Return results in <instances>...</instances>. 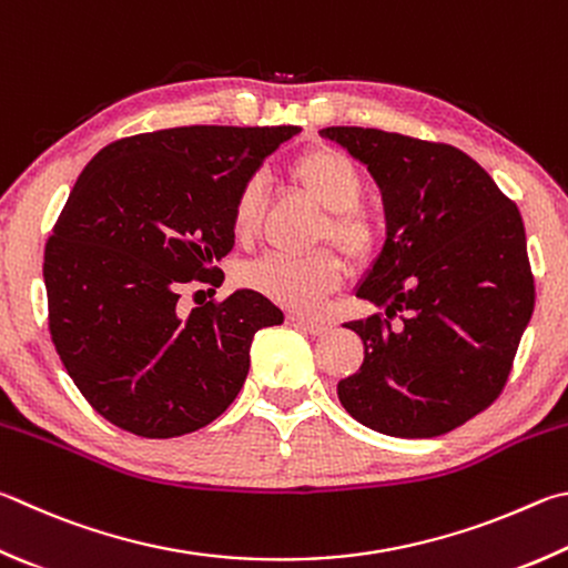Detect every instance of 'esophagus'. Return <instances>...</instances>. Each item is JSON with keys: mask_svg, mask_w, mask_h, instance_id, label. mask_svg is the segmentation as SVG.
<instances>
[{"mask_svg": "<svg viewBox=\"0 0 568 568\" xmlns=\"http://www.w3.org/2000/svg\"><path fill=\"white\" fill-rule=\"evenodd\" d=\"M287 323H291L297 329H303V333H311V335H323L329 329V325L323 323V320H311V317H303V315H287Z\"/></svg>", "mask_w": 568, "mask_h": 568, "instance_id": "34e87169", "label": "esophagus"}]
</instances>
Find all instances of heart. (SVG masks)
Wrapping results in <instances>:
<instances>
[{"mask_svg": "<svg viewBox=\"0 0 568 568\" xmlns=\"http://www.w3.org/2000/svg\"><path fill=\"white\" fill-rule=\"evenodd\" d=\"M293 179L305 193L327 211L323 235L343 248L355 261L375 253L379 231L375 221L359 209L365 181L363 173L343 151L313 149L293 163ZM263 183L248 179L233 203L231 225L239 239H248L261 213ZM243 283L271 297L273 303L295 313H313L320 301L343 281V261L333 251H315L307 255L265 253L243 267Z\"/></svg>", "mask_w": 568, "mask_h": 568, "instance_id": "1", "label": "heart"}]
</instances>
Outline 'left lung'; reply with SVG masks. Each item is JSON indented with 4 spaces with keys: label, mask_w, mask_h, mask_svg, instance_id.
<instances>
[{
    "label": "left lung",
    "mask_w": 568,
    "mask_h": 568,
    "mask_svg": "<svg viewBox=\"0 0 568 568\" xmlns=\"http://www.w3.org/2000/svg\"><path fill=\"white\" fill-rule=\"evenodd\" d=\"M320 136L365 163L387 219L383 251L355 291L385 315L345 325L365 359L337 397L383 435H445L499 397L534 313L519 209L447 143L359 126Z\"/></svg>",
    "instance_id": "left-lung-1"
}]
</instances>
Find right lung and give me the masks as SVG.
Masks as SVG:
<instances>
[{
    "instance_id": "1",
    "label": "right lung",
    "mask_w": 568,
    "mask_h": 568,
    "mask_svg": "<svg viewBox=\"0 0 568 568\" xmlns=\"http://www.w3.org/2000/svg\"><path fill=\"white\" fill-rule=\"evenodd\" d=\"M301 126H179L119 139L81 171L44 251L49 333L69 377L111 425L149 439L211 425L239 397L261 327L255 291L181 311L219 285L241 185Z\"/></svg>"
}]
</instances>
